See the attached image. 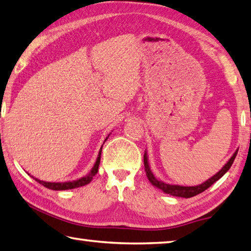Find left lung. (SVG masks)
Returning a JSON list of instances; mask_svg holds the SVG:
<instances>
[{"mask_svg": "<svg viewBox=\"0 0 251 251\" xmlns=\"http://www.w3.org/2000/svg\"><path fill=\"white\" fill-rule=\"evenodd\" d=\"M237 153H238V150H236L234 154L231 155V157L229 160H228L227 163L223 166L222 170L217 172L216 174L212 176L210 178H208L207 181H205L204 183L200 184V185H195V186H182V185H175V184H168L163 181H160V179H157L154 174L151 171L150 168V164H149V159H148V152L146 150L144 152V169H146V172H147V176L149 178V181L152 184L153 186H155L159 188V190H162L166 194H170L172 196H177V197H184V199H190V197L193 196H196L201 194V192H204L205 190H207V188L213 185V184L218 181L219 178H221L224 174H225L228 170L230 169V166L232 164V162H234L235 157L237 155Z\"/></svg>", "mask_w": 251, "mask_h": 251, "instance_id": "8db88e82", "label": "left lung"}]
</instances>
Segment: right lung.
I'll list each match as a JSON object with an SVG mask.
<instances>
[{
	"mask_svg": "<svg viewBox=\"0 0 251 251\" xmlns=\"http://www.w3.org/2000/svg\"><path fill=\"white\" fill-rule=\"evenodd\" d=\"M109 137V135H108ZM108 137L105 138L104 141H107ZM101 150H102V146L100 148V151L98 153V157H97L96 160V163L92 166V169L90 170V172L88 173L85 176L81 177V178H78L76 181H72V182H63V183H56V182H45V181H41V179L38 178H35L36 181L42 184L43 186H45L47 188H50V190L52 191H65V190H72V188H77V187H80V186H85L87 184H89L92 178H94L95 175L98 173V168H99V164H100V157H101Z\"/></svg>",
	"mask_w": 251,
	"mask_h": 251,
	"instance_id": "obj_1",
	"label": "right lung"
}]
</instances>
